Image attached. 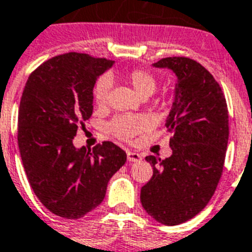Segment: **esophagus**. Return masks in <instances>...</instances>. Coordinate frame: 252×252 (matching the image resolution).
Segmentation results:
<instances>
[{
	"mask_svg": "<svg viewBox=\"0 0 252 252\" xmlns=\"http://www.w3.org/2000/svg\"><path fill=\"white\" fill-rule=\"evenodd\" d=\"M126 158H128V161L129 162H134V161H139L142 156L139 155L138 152H133V151H128L126 152Z\"/></svg>",
	"mask_w": 252,
	"mask_h": 252,
	"instance_id": "obj_1",
	"label": "esophagus"
}]
</instances>
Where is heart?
<instances>
[{"mask_svg":"<svg viewBox=\"0 0 252 252\" xmlns=\"http://www.w3.org/2000/svg\"><path fill=\"white\" fill-rule=\"evenodd\" d=\"M124 79L132 86L141 97L151 96L158 88V79L151 71L145 69H132L124 75ZM110 92H111V80L107 77H102L97 80L94 88V98L97 107H105L109 102ZM149 126L147 120L143 116L120 115L114 118L107 126L109 132L113 136L123 141H130L132 138L145 130Z\"/></svg>","mask_w":252,"mask_h":252,"instance_id":"1","label":"heart"}]
</instances>
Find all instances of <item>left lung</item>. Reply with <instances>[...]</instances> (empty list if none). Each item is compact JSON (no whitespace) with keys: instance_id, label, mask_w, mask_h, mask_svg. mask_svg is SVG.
<instances>
[{"instance_id":"left-lung-1","label":"left lung","mask_w":252,"mask_h":252,"mask_svg":"<svg viewBox=\"0 0 252 252\" xmlns=\"http://www.w3.org/2000/svg\"><path fill=\"white\" fill-rule=\"evenodd\" d=\"M177 75L175 100L165 126L172 156H146L154 174L141 188V202L158 223L177 225L209 204L223 173L227 151V101L220 86L200 63L185 56L158 60Z\"/></svg>"}]
</instances>
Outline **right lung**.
Returning <instances> with one entry per match:
<instances>
[{"label": "right lung", "mask_w": 252, "mask_h": 252, "mask_svg": "<svg viewBox=\"0 0 252 252\" xmlns=\"http://www.w3.org/2000/svg\"><path fill=\"white\" fill-rule=\"evenodd\" d=\"M113 64L69 52L44 61L25 83L18 116L23 166L38 200L61 218L79 219L96 209L126 161V152L110 141L92 151L73 145L94 111L97 78Z\"/></svg>", "instance_id": "add662e5"}]
</instances>
